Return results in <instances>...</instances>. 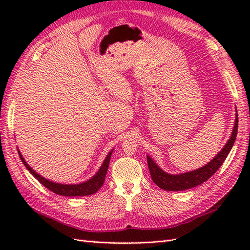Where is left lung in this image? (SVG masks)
Segmentation results:
<instances>
[{
    "instance_id": "8db88e82",
    "label": "left lung",
    "mask_w": 250,
    "mask_h": 250,
    "mask_svg": "<svg viewBox=\"0 0 250 250\" xmlns=\"http://www.w3.org/2000/svg\"><path fill=\"white\" fill-rule=\"evenodd\" d=\"M237 126H238V118L236 114L235 125H234V128H233L230 140L228 141L225 147L222 148V149L218 152V155H217L213 160L207 163L203 167L195 169V171H191V172L178 174V175L167 174L164 172L163 169L159 167L157 164L152 161V159L149 156H147L148 167H149V172H150L153 183L163 190L182 191V190L196 187V186L206 182L207 179H209V177L213 176V175L217 172V169L222 166V163L225 162L226 158L228 157V155H229V152L232 149L233 145H234V142L236 139Z\"/></svg>"
}]
</instances>
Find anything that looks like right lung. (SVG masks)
<instances>
[{"instance_id":"right-lung-1","label":"right lung","mask_w":250,"mask_h":250,"mask_svg":"<svg viewBox=\"0 0 250 250\" xmlns=\"http://www.w3.org/2000/svg\"><path fill=\"white\" fill-rule=\"evenodd\" d=\"M19 157L21 159V161L24 164V167L28 168V171L33 175V176L39 180V182L45 186L47 189H49L52 191L54 193H57L59 195H65V196H83V195H90L97 192V191L102 187L105 180L106 173H107L108 166H109V160L111 157V153H113V150H111L106 159L104 160L102 167H100L98 173L94 175V176L87 180V182L82 183V184H77V185H63V184H57L54 182H50V180L46 179L44 177H42L41 175L37 174L34 169H32L29 164L25 162L23 157L21 156L20 151H18Z\"/></svg>"}]
</instances>
